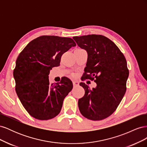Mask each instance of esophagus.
<instances>
[{"label":"esophagus","mask_w":147,"mask_h":147,"mask_svg":"<svg viewBox=\"0 0 147 147\" xmlns=\"http://www.w3.org/2000/svg\"><path fill=\"white\" fill-rule=\"evenodd\" d=\"M78 84H79V83L77 81H73V84H74V86H78Z\"/></svg>","instance_id":"obj_1"}]
</instances>
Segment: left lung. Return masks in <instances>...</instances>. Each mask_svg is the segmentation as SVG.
<instances>
[{"label": "left lung", "mask_w": 147, "mask_h": 147, "mask_svg": "<svg viewBox=\"0 0 147 147\" xmlns=\"http://www.w3.org/2000/svg\"><path fill=\"white\" fill-rule=\"evenodd\" d=\"M78 47L88 53L83 77L94 80L90 89L80 83L85 93L78 100L80 112L85 118L98 121L116 110L126 91L129 70L125 57L115 44L101 35L74 37Z\"/></svg>", "instance_id": "left-lung-1"}]
</instances>
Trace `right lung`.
I'll use <instances>...</instances> for the list:
<instances>
[{
    "instance_id": "right-lung-1",
    "label": "right lung",
    "mask_w": 147,
    "mask_h": 147,
    "mask_svg": "<svg viewBox=\"0 0 147 147\" xmlns=\"http://www.w3.org/2000/svg\"><path fill=\"white\" fill-rule=\"evenodd\" d=\"M75 46L71 38L42 35L29 42L20 53L13 70L15 90L30 116L48 120L61 112L73 84L67 77L59 83L50 84L48 75L53 67L59 65L62 55Z\"/></svg>"
}]
</instances>
